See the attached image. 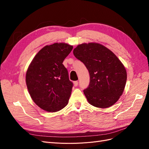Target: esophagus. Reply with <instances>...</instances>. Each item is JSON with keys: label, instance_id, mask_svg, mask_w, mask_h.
<instances>
[{"label": "esophagus", "instance_id": "obj_1", "mask_svg": "<svg viewBox=\"0 0 149 149\" xmlns=\"http://www.w3.org/2000/svg\"><path fill=\"white\" fill-rule=\"evenodd\" d=\"M74 86H77L78 84V81H74Z\"/></svg>", "mask_w": 149, "mask_h": 149}]
</instances>
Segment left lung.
Segmentation results:
<instances>
[{"label":"left lung","mask_w":149,"mask_h":149,"mask_svg":"<svg viewBox=\"0 0 149 149\" xmlns=\"http://www.w3.org/2000/svg\"><path fill=\"white\" fill-rule=\"evenodd\" d=\"M73 54L89 71V84L83 91L88 102L104 109L114 105L123 94L127 81V72L119 58L97 43L78 45Z\"/></svg>","instance_id":"8db88e82"}]
</instances>
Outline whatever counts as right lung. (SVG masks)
Listing matches in <instances>:
<instances>
[{
    "label": "right lung",
    "instance_id": "add662e5",
    "mask_svg": "<svg viewBox=\"0 0 149 149\" xmlns=\"http://www.w3.org/2000/svg\"><path fill=\"white\" fill-rule=\"evenodd\" d=\"M73 47L55 43L42 48L30 63L26 73V84L30 95L39 107L56 112L68 103L73 83L63 65Z\"/></svg>",
    "mask_w": 149,
    "mask_h": 149
}]
</instances>
